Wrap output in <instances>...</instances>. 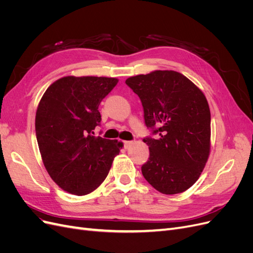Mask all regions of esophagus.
<instances>
[{
	"instance_id": "34e87169",
	"label": "esophagus",
	"mask_w": 253,
	"mask_h": 253,
	"mask_svg": "<svg viewBox=\"0 0 253 253\" xmlns=\"http://www.w3.org/2000/svg\"><path fill=\"white\" fill-rule=\"evenodd\" d=\"M133 143H134V142H133V141H131V140H129V141H128V140H127V141H124V145H125V148H126V149H128L129 147H131V145H132Z\"/></svg>"
}]
</instances>
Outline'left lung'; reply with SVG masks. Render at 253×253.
Masks as SVG:
<instances>
[{
	"label": "left lung",
	"instance_id": "8db88e82",
	"mask_svg": "<svg viewBox=\"0 0 253 253\" xmlns=\"http://www.w3.org/2000/svg\"><path fill=\"white\" fill-rule=\"evenodd\" d=\"M126 83L138 95L151 131L143 138L150 150L143 177L164 194L183 192L200 177L209 157L208 101L193 82L174 71L134 76Z\"/></svg>",
	"mask_w": 253,
	"mask_h": 253
}]
</instances>
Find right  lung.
Returning <instances> with one entry per match:
<instances>
[{"instance_id":"1","label":"right lung","mask_w":253,"mask_h":253,"mask_svg":"<svg viewBox=\"0 0 253 253\" xmlns=\"http://www.w3.org/2000/svg\"><path fill=\"white\" fill-rule=\"evenodd\" d=\"M118 79L68 77L45 91L36 114V135L45 168L57 185L85 195L109 174L121 142L95 136L100 126L98 108Z\"/></svg>"}]
</instances>
